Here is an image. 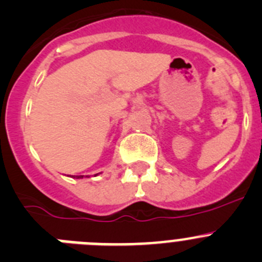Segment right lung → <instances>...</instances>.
Wrapping results in <instances>:
<instances>
[{
	"instance_id": "right-lung-1",
	"label": "right lung",
	"mask_w": 262,
	"mask_h": 262,
	"mask_svg": "<svg viewBox=\"0 0 262 262\" xmlns=\"http://www.w3.org/2000/svg\"><path fill=\"white\" fill-rule=\"evenodd\" d=\"M76 178H82V176H76Z\"/></svg>"
}]
</instances>
